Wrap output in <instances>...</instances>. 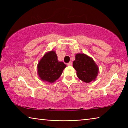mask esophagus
Masks as SVG:
<instances>
[{
    "mask_svg": "<svg viewBox=\"0 0 128 128\" xmlns=\"http://www.w3.org/2000/svg\"><path fill=\"white\" fill-rule=\"evenodd\" d=\"M67 65H68V66H72V62H69L68 63H67Z\"/></svg>",
    "mask_w": 128,
    "mask_h": 128,
    "instance_id": "1",
    "label": "esophagus"
}]
</instances>
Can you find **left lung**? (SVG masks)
I'll return each mask as SVG.
<instances>
[{
	"mask_svg": "<svg viewBox=\"0 0 128 128\" xmlns=\"http://www.w3.org/2000/svg\"><path fill=\"white\" fill-rule=\"evenodd\" d=\"M78 78L86 83L94 81L98 75L99 68L92 58L85 54H77L73 62Z\"/></svg>",
	"mask_w": 128,
	"mask_h": 128,
	"instance_id": "left-lung-1",
	"label": "left lung"
}]
</instances>
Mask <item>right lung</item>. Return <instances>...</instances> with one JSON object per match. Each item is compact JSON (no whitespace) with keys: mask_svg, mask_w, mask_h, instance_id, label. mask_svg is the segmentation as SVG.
<instances>
[{"mask_svg":"<svg viewBox=\"0 0 128 128\" xmlns=\"http://www.w3.org/2000/svg\"><path fill=\"white\" fill-rule=\"evenodd\" d=\"M66 66L62 62L58 60L55 51L46 52L37 65V73L42 81L54 83L62 74Z\"/></svg>","mask_w":128,"mask_h":128,"instance_id":"obj_1","label":"right lung"}]
</instances>
